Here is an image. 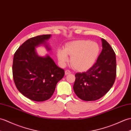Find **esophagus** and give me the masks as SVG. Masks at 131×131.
<instances>
[{"mask_svg":"<svg viewBox=\"0 0 131 131\" xmlns=\"http://www.w3.org/2000/svg\"><path fill=\"white\" fill-rule=\"evenodd\" d=\"M65 72L66 75H68V74H71V73L70 70H65Z\"/></svg>","mask_w":131,"mask_h":131,"instance_id":"1","label":"esophagus"}]
</instances>
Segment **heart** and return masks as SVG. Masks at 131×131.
<instances>
[{
    "instance_id": "1",
    "label": "heart",
    "mask_w": 131,
    "mask_h": 131,
    "mask_svg": "<svg viewBox=\"0 0 131 131\" xmlns=\"http://www.w3.org/2000/svg\"><path fill=\"white\" fill-rule=\"evenodd\" d=\"M100 47L96 42L87 40H78L70 42L65 50H59L57 56L62 64L68 62L71 56L70 63L74 69L83 71L91 68L95 63L100 52Z\"/></svg>"
}]
</instances>
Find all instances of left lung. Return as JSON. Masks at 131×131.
Segmentation results:
<instances>
[{"label": "left lung", "instance_id": "left-lung-1", "mask_svg": "<svg viewBox=\"0 0 131 131\" xmlns=\"http://www.w3.org/2000/svg\"><path fill=\"white\" fill-rule=\"evenodd\" d=\"M103 49L96 62L86 72L75 74L74 90L85 101L101 98L113 86L116 77V57L113 48L102 38Z\"/></svg>", "mask_w": 131, "mask_h": 131}]
</instances>
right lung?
<instances>
[{
  "label": "right lung",
  "mask_w": 131,
  "mask_h": 131,
  "mask_svg": "<svg viewBox=\"0 0 131 131\" xmlns=\"http://www.w3.org/2000/svg\"><path fill=\"white\" fill-rule=\"evenodd\" d=\"M50 37L51 35H44L27 39L14 54L12 71L15 85L24 96L36 102L50 99L65 74L64 70L49 56L39 57L36 52L35 47L45 43Z\"/></svg>",
  "instance_id": "right-lung-1"
}]
</instances>
